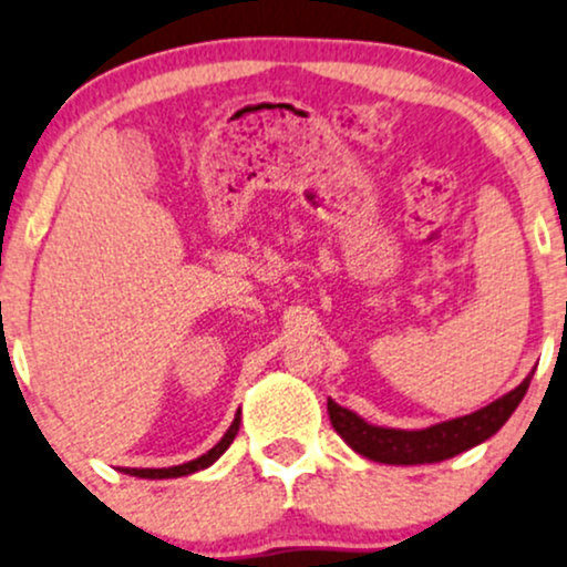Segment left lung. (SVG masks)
Segmentation results:
<instances>
[{
	"instance_id": "1",
	"label": "left lung",
	"mask_w": 567,
	"mask_h": 567,
	"mask_svg": "<svg viewBox=\"0 0 567 567\" xmlns=\"http://www.w3.org/2000/svg\"><path fill=\"white\" fill-rule=\"evenodd\" d=\"M532 377H526L515 390L497 398L494 403L478 411L461 415V419L442 421V424L426 429H390L374 426L363 421L361 415L337 405L332 398L327 400L329 421L334 432L346 440L358 455L369 461L386 465H421V463H440L447 457H455L465 450L476 447L499 432L505 421L511 419L515 408L520 405L526 395Z\"/></svg>"
}]
</instances>
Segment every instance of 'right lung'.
I'll return each instance as SVG.
<instances>
[{
  "mask_svg": "<svg viewBox=\"0 0 567 567\" xmlns=\"http://www.w3.org/2000/svg\"><path fill=\"white\" fill-rule=\"evenodd\" d=\"M238 429H240V411H238V415H235V421L230 424V429H227V432H225V436H221V440H219L217 444H214L209 453H204L200 457H196V461H188V463H183V465H172V468H123V471H125V474L138 476V478H177V476H190V474H196V471L209 468V465H212L214 461H219L221 453H225V450L233 444L235 434H238Z\"/></svg>",
  "mask_w": 567,
  "mask_h": 567,
  "instance_id": "1",
  "label": "right lung"
}]
</instances>
